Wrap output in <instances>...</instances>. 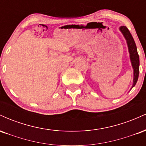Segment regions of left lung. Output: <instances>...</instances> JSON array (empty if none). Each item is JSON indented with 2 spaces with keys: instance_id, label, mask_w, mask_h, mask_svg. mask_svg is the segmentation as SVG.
Listing matches in <instances>:
<instances>
[{
  "instance_id": "8db88e82",
  "label": "left lung",
  "mask_w": 146,
  "mask_h": 146,
  "mask_svg": "<svg viewBox=\"0 0 146 146\" xmlns=\"http://www.w3.org/2000/svg\"><path fill=\"white\" fill-rule=\"evenodd\" d=\"M120 30H121V31L127 40L129 53H130V60H131L132 66L134 69L133 85H132V88H133L135 86V84H136L139 78V56L138 53H137L136 44H135V40H134L131 33H130V31L128 29V28L125 26H122L120 27Z\"/></svg>"
}]
</instances>
